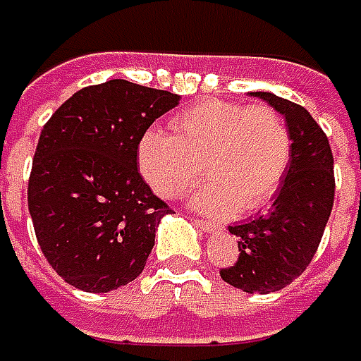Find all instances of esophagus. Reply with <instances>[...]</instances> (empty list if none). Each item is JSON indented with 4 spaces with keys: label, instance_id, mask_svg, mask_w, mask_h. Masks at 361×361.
<instances>
[{
    "label": "esophagus",
    "instance_id": "1",
    "mask_svg": "<svg viewBox=\"0 0 361 361\" xmlns=\"http://www.w3.org/2000/svg\"><path fill=\"white\" fill-rule=\"evenodd\" d=\"M190 221L197 227H201V229H207V231H213V229H215V224L209 221V219H203V217H190Z\"/></svg>",
    "mask_w": 361,
    "mask_h": 361
}]
</instances>
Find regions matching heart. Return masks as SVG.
Wrapping results in <instances>:
<instances>
[{
    "label": "heart",
    "mask_w": 361,
    "mask_h": 361,
    "mask_svg": "<svg viewBox=\"0 0 361 361\" xmlns=\"http://www.w3.org/2000/svg\"><path fill=\"white\" fill-rule=\"evenodd\" d=\"M293 162V134L270 105L201 99L171 121V134L148 130L137 142V166L160 197L176 199L203 174L197 205L256 211L279 192Z\"/></svg>",
    "instance_id": "1"
}]
</instances>
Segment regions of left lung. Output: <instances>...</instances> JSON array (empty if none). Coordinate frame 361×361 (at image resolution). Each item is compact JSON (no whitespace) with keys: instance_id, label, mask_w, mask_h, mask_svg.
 <instances>
[{"instance_id":"1","label":"left lung","mask_w":361,"mask_h":361,"mask_svg":"<svg viewBox=\"0 0 361 361\" xmlns=\"http://www.w3.org/2000/svg\"><path fill=\"white\" fill-rule=\"evenodd\" d=\"M280 111L293 134V162L272 209L229 226L238 260L219 270L243 293H274L298 279L315 256L335 197L334 154L325 132L298 103L272 93H252Z\"/></svg>"}]
</instances>
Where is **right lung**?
<instances>
[{
	"label": "right lung",
	"instance_id": "right-lung-1",
	"mask_svg": "<svg viewBox=\"0 0 361 361\" xmlns=\"http://www.w3.org/2000/svg\"><path fill=\"white\" fill-rule=\"evenodd\" d=\"M176 103L171 91L114 79L77 91L44 123L27 209L44 258L75 288L109 293L142 274L172 209L137 171V142Z\"/></svg>",
	"mask_w": 361,
	"mask_h": 361
}]
</instances>
